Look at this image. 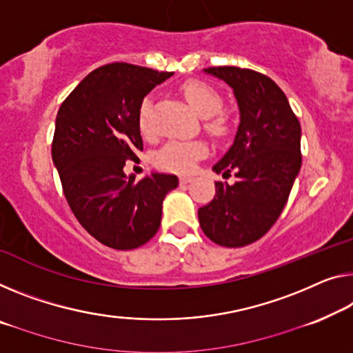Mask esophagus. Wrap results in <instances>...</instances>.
Wrapping results in <instances>:
<instances>
[{
  "label": "esophagus",
  "mask_w": 353,
  "mask_h": 353,
  "mask_svg": "<svg viewBox=\"0 0 353 353\" xmlns=\"http://www.w3.org/2000/svg\"><path fill=\"white\" fill-rule=\"evenodd\" d=\"M191 181H192L191 176H188V175H181V176H180V183H181V184H189Z\"/></svg>",
  "instance_id": "34e87169"
}]
</instances>
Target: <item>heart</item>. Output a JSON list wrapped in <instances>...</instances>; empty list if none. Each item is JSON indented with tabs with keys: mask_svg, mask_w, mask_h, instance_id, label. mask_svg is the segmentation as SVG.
<instances>
[{
	"mask_svg": "<svg viewBox=\"0 0 353 353\" xmlns=\"http://www.w3.org/2000/svg\"><path fill=\"white\" fill-rule=\"evenodd\" d=\"M181 91L186 101L189 102L195 112L200 117L207 118L208 131L216 135H221L227 131V121L224 117L219 115L222 104V96L216 91L213 86L200 82V80H189V82L181 86ZM150 113H151V99L145 97L140 102L139 107V129L143 135L151 132L150 124ZM207 154V145L203 142H170L162 146L156 153L154 162L156 165L164 170L170 172H191L195 164V161L203 158Z\"/></svg>",
	"mask_w": 353,
	"mask_h": 353,
	"instance_id": "obj_1",
	"label": "heart"
}]
</instances>
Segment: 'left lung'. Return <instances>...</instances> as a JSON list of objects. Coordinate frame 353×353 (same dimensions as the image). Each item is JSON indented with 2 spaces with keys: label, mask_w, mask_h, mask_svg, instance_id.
Returning <instances> with one entry per match:
<instances>
[{
  "label": "left lung",
  "mask_w": 353,
  "mask_h": 353,
  "mask_svg": "<svg viewBox=\"0 0 353 353\" xmlns=\"http://www.w3.org/2000/svg\"><path fill=\"white\" fill-rule=\"evenodd\" d=\"M203 70L233 90L240 124L229 151L213 165L236 180L214 183V197L199 208V222L216 245L241 248L262 238L283 213L301 167V128L267 75L235 66Z\"/></svg>",
  "instance_id": "obj_1"
}]
</instances>
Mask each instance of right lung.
Returning <instances> with one entry per match:
<instances>
[{
	"label": "right lung",
	"mask_w": 353,
	"mask_h": 353,
	"mask_svg": "<svg viewBox=\"0 0 353 353\" xmlns=\"http://www.w3.org/2000/svg\"><path fill=\"white\" fill-rule=\"evenodd\" d=\"M173 72L112 63L94 69L59 107L52 159L70 210L102 245L120 251L145 245L159 230L162 202L178 178L142 180L124 165L143 150L139 107Z\"/></svg>",
	"instance_id": "obj_1"
}]
</instances>
